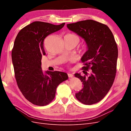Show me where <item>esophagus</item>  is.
<instances>
[{
    "label": "esophagus",
    "mask_w": 131,
    "mask_h": 131,
    "mask_svg": "<svg viewBox=\"0 0 131 131\" xmlns=\"http://www.w3.org/2000/svg\"><path fill=\"white\" fill-rule=\"evenodd\" d=\"M68 76L69 78H73V75L72 74H70V73H68Z\"/></svg>",
    "instance_id": "esophagus-1"
}]
</instances>
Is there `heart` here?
<instances>
[{"mask_svg":"<svg viewBox=\"0 0 131 131\" xmlns=\"http://www.w3.org/2000/svg\"><path fill=\"white\" fill-rule=\"evenodd\" d=\"M70 35H73V34H70Z\"/></svg>","mask_w":131,"mask_h":131,"instance_id":"1","label":"heart"}]
</instances>
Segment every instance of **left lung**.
Returning a JSON list of instances; mask_svg holds the SVG:
<instances>
[{
	"mask_svg": "<svg viewBox=\"0 0 131 131\" xmlns=\"http://www.w3.org/2000/svg\"><path fill=\"white\" fill-rule=\"evenodd\" d=\"M67 27L84 39L88 50L81 59L85 66L82 69L92 70L88 78L80 73L74 74L83 85L75 97L84 104H95L106 96L113 84L118 57L117 44L109 28L92 19L67 24Z\"/></svg>",
	"mask_w": 131,
	"mask_h": 131,
	"instance_id": "1",
	"label": "left lung"
}]
</instances>
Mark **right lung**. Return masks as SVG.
I'll use <instances>...</instances> for the list:
<instances>
[{
  "label": "right lung",
  "instance_id": "right-lung-1",
  "mask_svg": "<svg viewBox=\"0 0 131 131\" xmlns=\"http://www.w3.org/2000/svg\"><path fill=\"white\" fill-rule=\"evenodd\" d=\"M64 25L35 21L22 28L15 40L11 57L16 80L22 94L34 105L49 104L54 98L57 86L68 78L62 72L43 73L41 67L42 56L46 54L44 39Z\"/></svg>",
  "mask_w": 131,
  "mask_h": 131
}]
</instances>
